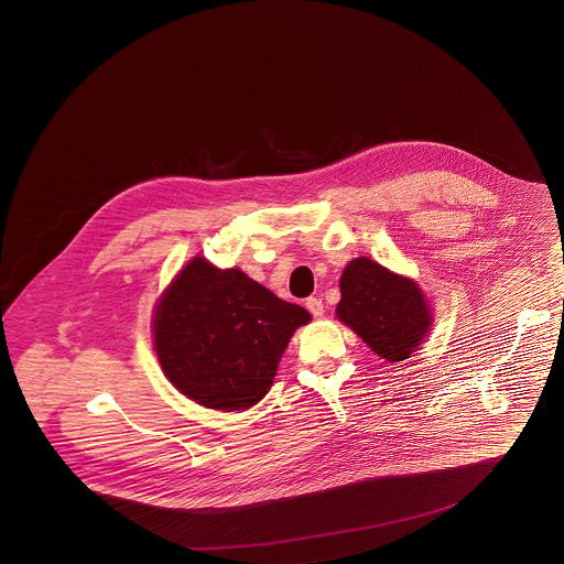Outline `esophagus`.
Wrapping results in <instances>:
<instances>
[{"mask_svg": "<svg viewBox=\"0 0 564 564\" xmlns=\"http://www.w3.org/2000/svg\"><path fill=\"white\" fill-rule=\"evenodd\" d=\"M306 308L311 311L313 317H323V311H325V308H323L322 297H308V300H306Z\"/></svg>", "mask_w": 564, "mask_h": 564, "instance_id": "34e87169", "label": "esophagus"}]
</instances>
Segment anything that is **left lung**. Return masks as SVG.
Wrapping results in <instances>:
<instances>
[{
    "label": "left lung",
    "instance_id": "obj_1",
    "mask_svg": "<svg viewBox=\"0 0 564 564\" xmlns=\"http://www.w3.org/2000/svg\"><path fill=\"white\" fill-rule=\"evenodd\" d=\"M336 317L387 361H403L419 349L431 327L419 283L370 258H355L340 276Z\"/></svg>",
    "mask_w": 564,
    "mask_h": 564
}]
</instances>
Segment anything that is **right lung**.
Segmentation results:
<instances>
[{"instance_id":"obj_1","label":"right lung","mask_w":564,"mask_h":564,"mask_svg":"<svg viewBox=\"0 0 564 564\" xmlns=\"http://www.w3.org/2000/svg\"><path fill=\"white\" fill-rule=\"evenodd\" d=\"M311 313L242 270L196 256L154 311V349L173 387L205 408L245 410L269 393L290 338Z\"/></svg>"}]
</instances>
